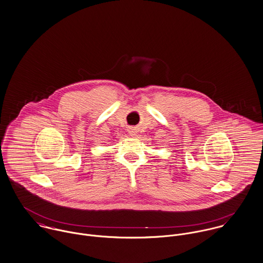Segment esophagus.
Instances as JSON below:
<instances>
[{"label": "esophagus", "instance_id": "esophagus-1", "mask_svg": "<svg viewBox=\"0 0 263 263\" xmlns=\"http://www.w3.org/2000/svg\"><path fill=\"white\" fill-rule=\"evenodd\" d=\"M136 133H137V132H136L135 128H130V129H129V135H130V136H136Z\"/></svg>", "mask_w": 263, "mask_h": 263}]
</instances>
